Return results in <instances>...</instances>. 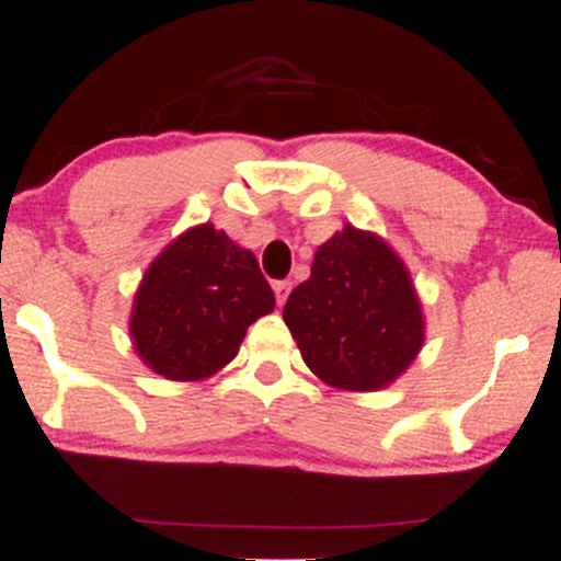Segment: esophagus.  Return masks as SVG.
<instances>
[{"instance_id": "esophagus-1", "label": "esophagus", "mask_w": 561, "mask_h": 561, "mask_svg": "<svg viewBox=\"0 0 561 561\" xmlns=\"http://www.w3.org/2000/svg\"><path fill=\"white\" fill-rule=\"evenodd\" d=\"M290 290H293V282H290V279H279V282H274L276 304H285L287 296H290Z\"/></svg>"}]
</instances>
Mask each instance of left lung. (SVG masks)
Segmentation results:
<instances>
[{
  "instance_id": "obj_1",
  "label": "left lung",
  "mask_w": 561,
  "mask_h": 561,
  "mask_svg": "<svg viewBox=\"0 0 561 561\" xmlns=\"http://www.w3.org/2000/svg\"><path fill=\"white\" fill-rule=\"evenodd\" d=\"M285 322L306 365L352 392L398 379L424 341L405 265L379 236L352 226L317 250L311 276L287 298Z\"/></svg>"
}]
</instances>
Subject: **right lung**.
I'll return each instance as SVG.
<instances>
[{"label": "right lung", "mask_w": 561, "mask_h": 561, "mask_svg": "<svg viewBox=\"0 0 561 561\" xmlns=\"http://www.w3.org/2000/svg\"><path fill=\"white\" fill-rule=\"evenodd\" d=\"M271 309L274 293L255 255L206 222L147 268L134 300V346L167 379H206L231 363L247 328Z\"/></svg>", "instance_id": "1"}]
</instances>
